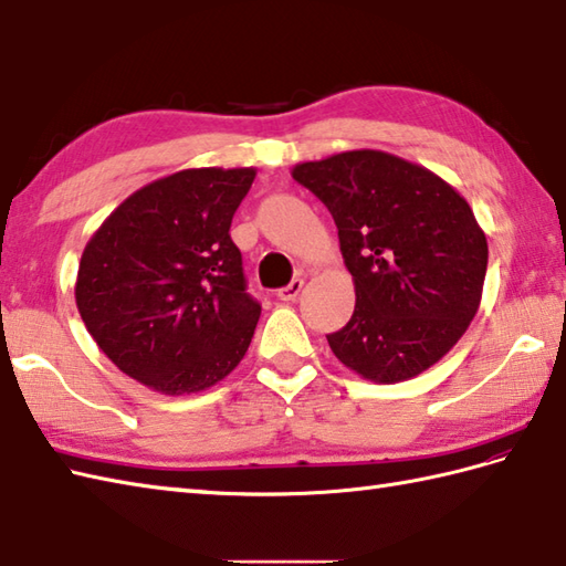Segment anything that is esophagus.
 <instances>
[{"label": "esophagus", "instance_id": "34e87169", "mask_svg": "<svg viewBox=\"0 0 566 566\" xmlns=\"http://www.w3.org/2000/svg\"><path fill=\"white\" fill-rule=\"evenodd\" d=\"M302 290H304V280H292L290 284L286 286H282L280 292H276V296H280V302H286V304H292V302H296V296L302 294Z\"/></svg>", "mask_w": 566, "mask_h": 566}]
</instances>
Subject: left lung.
Returning a JSON list of instances; mask_svg holds the SVG:
<instances>
[{
  "label": "left lung",
  "instance_id": "left-lung-1",
  "mask_svg": "<svg viewBox=\"0 0 566 566\" xmlns=\"http://www.w3.org/2000/svg\"><path fill=\"white\" fill-rule=\"evenodd\" d=\"M326 203L355 282L328 345L355 375L396 384L452 350L482 302L489 245L460 191L423 165L347 150L292 170Z\"/></svg>",
  "mask_w": 566,
  "mask_h": 566
}]
</instances>
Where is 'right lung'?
<instances>
[{"label":"right lung","instance_id":"right-lung-1","mask_svg":"<svg viewBox=\"0 0 566 566\" xmlns=\"http://www.w3.org/2000/svg\"><path fill=\"white\" fill-rule=\"evenodd\" d=\"M255 167H195L140 187L84 245L75 302L90 335L143 387L182 396L231 375L262 306L231 221Z\"/></svg>","mask_w":566,"mask_h":566}]
</instances>
